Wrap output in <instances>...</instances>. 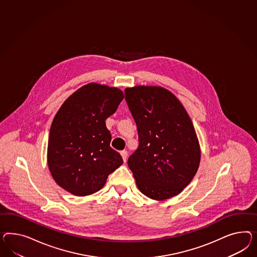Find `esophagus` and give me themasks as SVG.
<instances>
[{
  "label": "esophagus",
  "mask_w": 257,
  "mask_h": 257,
  "mask_svg": "<svg viewBox=\"0 0 257 257\" xmlns=\"http://www.w3.org/2000/svg\"><path fill=\"white\" fill-rule=\"evenodd\" d=\"M120 155H121V157H122V159H123V162H126L127 161V156H128V153H127V151H121L120 152Z\"/></svg>",
  "instance_id": "obj_1"
}]
</instances>
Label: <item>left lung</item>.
Segmentation results:
<instances>
[{
    "mask_svg": "<svg viewBox=\"0 0 257 257\" xmlns=\"http://www.w3.org/2000/svg\"><path fill=\"white\" fill-rule=\"evenodd\" d=\"M124 92L139 134V148L128 158V167L139 191L155 200L173 197L199 167L200 148L193 122L167 89L137 86Z\"/></svg>",
    "mask_w": 257,
    "mask_h": 257,
    "instance_id": "1",
    "label": "left lung"
}]
</instances>
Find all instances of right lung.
I'll list each match as a JSON object with an SVG mask.
<instances>
[{
	"mask_svg": "<svg viewBox=\"0 0 257 257\" xmlns=\"http://www.w3.org/2000/svg\"><path fill=\"white\" fill-rule=\"evenodd\" d=\"M117 88L90 83L75 91L57 112L49 132L48 164L58 185L77 196L104 187L123 161L110 147L105 119L123 100Z\"/></svg>",
	"mask_w": 257,
	"mask_h": 257,
	"instance_id": "1",
	"label": "right lung"
}]
</instances>
